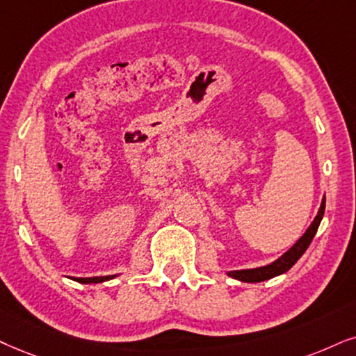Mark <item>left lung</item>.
I'll list each match as a JSON object with an SVG mask.
<instances>
[{"instance_id": "1", "label": "left lung", "mask_w": 356, "mask_h": 356, "mask_svg": "<svg viewBox=\"0 0 356 356\" xmlns=\"http://www.w3.org/2000/svg\"><path fill=\"white\" fill-rule=\"evenodd\" d=\"M323 211H325V197H323L321 210H318L317 217L314 218V222L307 228V232L304 233L302 236L299 238L298 243L289 251H286L281 258L274 261V263L268 264V266L263 268H254V269H243V271H230L228 276L238 279V281L243 282H261L266 281V279H271L274 276H279V274L289 271V269L298 263V259L305 253V250L309 248V245L312 243L314 236H316L318 225H321V220L323 217Z\"/></svg>"}]
</instances>
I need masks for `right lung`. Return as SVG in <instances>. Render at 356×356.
Returning <instances> with one entry per match:
<instances>
[{"label":"right lung","instance_id":"obj_1","mask_svg":"<svg viewBox=\"0 0 356 356\" xmlns=\"http://www.w3.org/2000/svg\"><path fill=\"white\" fill-rule=\"evenodd\" d=\"M115 276H100V277H77L75 281L79 282H83V284H90V282H103V281H108V279H111Z\"/></svg>","mask_w":356,"mask_h":356}]
</instances>
